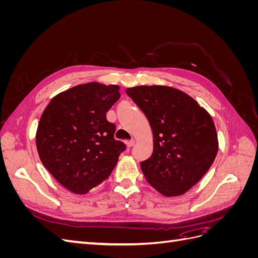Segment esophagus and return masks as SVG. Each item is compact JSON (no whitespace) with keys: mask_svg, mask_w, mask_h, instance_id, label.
Listing matches in <instances>:
<instances>
[{"mask_svg":"<svg viewBox=\"0 0 258 258\" xmlns=\"http://www.w3.org/2000/svg\"><path fill=\"white\" fill-rule=\"evenodd\" d=\"M126 145H127L128 148L132 147V146L135 145V140H130V141H127V142H126Z\"/></svg>","mask_w":258,"mask_h":258,"instance_id":"esophagus-1","label":"esophagus"}]
</instances>
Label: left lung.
<instances>
[{"label":"left lung","mask_w":258,"mask_h":258,"mask_svg":"<svg viewBox=\"0 0 258 258\" xmlns=\"http://www.w3.org/2000/svg\"><path fill=\"white\" fill-rule=\"evenodd\" d=\"M126 92L153 130V154L140 165L146 181L163 196L183 195L216 157L218 141L210 114L185 92L168 86H137Z\"/></svg>","instance_id":"8db88e82"}]
</instances>
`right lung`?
Segmentation results:
<instances>
[{"mask_svg":"<svg viewBox=\"0 0 258 258\" xmlns=\"http://www.w3.org/2000/svg\"><path fill=\"white\" fill-rule=\"evenodd\" d=\"M120 98L116 85L88 83L53 97L36 131L44 167L74 194H86L112 173L126 145L114 139L106 112Z\"/></svg>","mask_w":258,"mask_h":258,"instance_id":"obj_1","label":"right lung"}]
</instances>
